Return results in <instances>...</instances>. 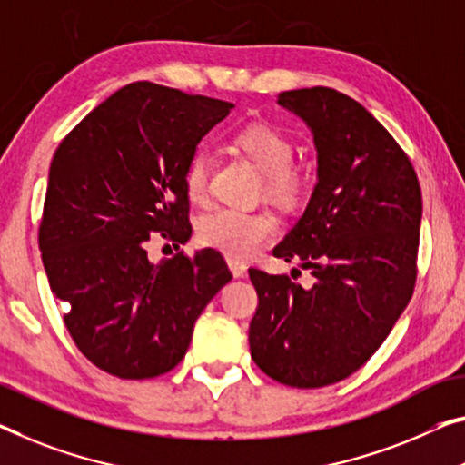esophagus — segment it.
I'll return each instance as SVG.
<instances>
[{"mask_svg":"<svg viewBox=\"0 0 465 465\" xmlns=\"http://www.w3.org/2000/svg\"><path fill=\"white\" fill-rule=\"evenodd\" d=\"M228 268H231V272H232L234 278H245L247 276L245 262L234 260V257H228Z\"/></svg>","mask_w":465,"mask_h":465,"instance_id":"esophagus-1","label":"esophagus"}]
</instances>
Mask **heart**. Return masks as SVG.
I'll list each match as a JSON object with an SVG mask.
<instances>
[{"mask_svg": "<svg viewBox=\"0 0 465 465\" xmlns=\"http://www.w3.org/2000/svg\"><path fill=\"white\" fill-rule=\"evenodd\" d=\"M234 147L266 174V195L278 203H295L303 195L305 176L292 166L295 145L281 128L272 124H249L232 137ZM210 155L197 149L184 168V191L191 202L202 203L208 197ZM278 231L276 220L266 212H241L220 208L205 213L197 224V234L205 245L234 257L260 252Z\"/></svg>", "mask_w": 465, "mask_h": 465, "instance_id": "b5f03b06", "label": "heart"}]
</instances>
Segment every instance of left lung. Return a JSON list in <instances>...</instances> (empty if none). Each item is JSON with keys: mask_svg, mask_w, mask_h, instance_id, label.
<instances>
[{"mask_svg": "<svg viewBox=\"0 0 465 465\" xmlns=\"http://www.w3.org/2000/svg\"><path fill=\"white\" fill-rule=\"evenodd\" d=\"M278 105L312 131L318 183L274 255L299 260L316 282L249 270L260 299L249 349L274 381L318 389L360 370L410 303L422 191L387 128L345 93L282 91Z\"/></svg>", "mask_w": 465, "mask_h": 465, "instance_id": "1", "label": "left lung"}]
</instances>
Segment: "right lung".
<instances>
[{"label": "right lung", "mask_w": 465, "mask_h": 465, "mask_svg": "<svg viewBox=\"0 0 465 465\" xmlns=\"http://www.w3.org/2000/svg\"><path fill=\"white\" fill-rule=\"evenodd\" d=\"M234 108L147 81L126 84L60 143L39 226L49 287L70 337L99 370L128 381L166 374L199 313L231 281L212 249L149 262L153 234L191 237L184 168Z\"/></svg>", "instance_id": "1"}]
</instances>
